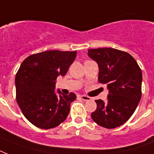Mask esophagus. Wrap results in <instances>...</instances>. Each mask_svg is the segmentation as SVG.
I'll return each instance as SVG.
<instances>
[{
    "instance_id": "esophagus-1",
    "label": "esophagus",
    "mask_w": 154,
    "mask_h": 154,
    "mask_svg": "<svg viewBox=\"0 0 154 154\" xmlns=\"http://www.w3.org/2000/svg\"><path fill=\"white\" fill-rule=\"evenodd\" d=\"M80 97H81L83 101H90V100H91V97H90L85 96V95H82Z\"/></svg>"
}]
</instances>
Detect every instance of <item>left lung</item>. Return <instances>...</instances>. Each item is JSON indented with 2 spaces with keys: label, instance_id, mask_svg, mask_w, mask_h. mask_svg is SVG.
<instances>
[{
  "label": "left lung",
  "instance_id": "8db88e82",
  "mask_svg": "<svg viewBox=\"0 0 154 154\" xmlns=\"http://www.w3.org/2000/svg\"><path fill=\"white\" fill-rule=\"evenodd\" d=\"M88 55L98 65V82L109 89L106 101H95L97 109L91 113L92 119L107 129L121 126L141 100V69L129 53L112 48L89 49Z\"/></svg>",
  "mask_w": 154,
  "mask_h": 154
}]
</instances>
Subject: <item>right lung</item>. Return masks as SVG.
I'll use <instances>...</instances> for the list:
<instances>
[{
	"label": "right lung",
	"mask_w": 154,
	"mask_h": 154,
	"mask_svg": "<svg viewBox=\"0 0 154 154\" xmlns=\"http://www.w3.org/2000/svg\"><path fill=\"white\" fill-rule=\"evenodd\" d=\"M77 51L49 50L25 58L16 74V98L26 119L35 126L49 129L67 118L70 103L76 95L57 90L56 80L65 76L76 58Z\"/></svg>",
	"instance_id": "1"
}]
</instances>
